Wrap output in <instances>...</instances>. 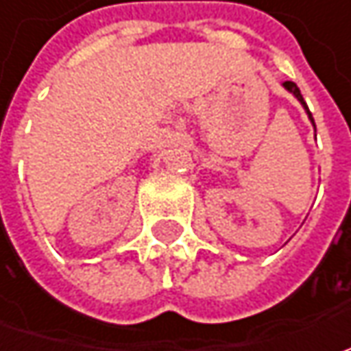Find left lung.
Here are the masks:
<instances>
[{
  "instance_id": "obj_1",
  "label": "left lung",
  "mask_w": 351,
  "mask_h": 351,
  "mask_svg": "<svg viewBox=\"0 0 351 351\" xmlns=\"http://www.w3.org/2000/svg\"><path fill=\"white\" fill-rule=\"evenodd\" d=\"M283 86H285V89H289L291 93H293L299 101L303 103V107L306 109V113H308V117H311V121H313V115H311V111H308V107H306V103H304L303 95H301V89L297 88V84H295V82H283ZM313 125H315V121H313Z\"/></svg>"
}]
</instances>
